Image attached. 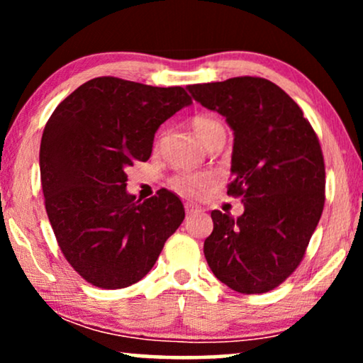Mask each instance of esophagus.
I'll use <instances>...</instances> for the list:
<instances>
[{"instance_id":"esophagus-1","label":"esophagus","mask_w":363,"mask_h":363,"mask_svg":"<svg viewBox=\"0 0 363 363\" xmlns=\"http://www.w3.org/2000/svg\"><path fill=\"white\" fill-rule=\"evenodd\" d=\"M185 211H186V216H190V215H193V213L201 211V208L195 206L193 203H185Z\"/></svg>"}]
</instances>
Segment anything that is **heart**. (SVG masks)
Listing matches in <instances>:
<instances>
[{
	"label": "heart",
	"mask_w": 363,
	"mask_h": 363,
	"mask_svg": "<svg viewBox=\"0 0 363 363\" xmlns=\"http://www.w3.org/2000/svg\"><path fill=\"white\" fill-rule=\"evenodd\" d=\"M191 128L198 140L206 148H210L213 143L225 140L226 130L223 122L216 116H198L191 121ZM215 175L210 172H198V173H178L173 177L172 185L175 190L185 193L188 196H196L201 191H205L208 186L213 185Z\"/></svg>",
	"instance_id": "b5f03b06"
}]
</instances>
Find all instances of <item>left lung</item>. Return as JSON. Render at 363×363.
<instances>
[{"mask_svg": "<svg viewBox=\"0 0 363 363\" xmlns=\"http://www.w3.org/2000/svg\"><path fill=\"white\" fill-rule=\"evenodd\" d=\"M188 91L235 132L228 195L245 203L240 218L211 211L208 266L241 294L272 291L301 264L324 210L319 138L301 107L267 79L233 77Z\"/></svg>", "mask_w": 363, "mask_h": 363, "instance_id": "1", "label": "left lung"}]
</instances>
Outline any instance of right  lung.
I'll use <instances>...</instances> for the list:
<instances>
[{
    "label": "right lung",
    "mask_w": 363,
    "mask_h": 363,
    "mask_svg": "<svg viewBox=\"0 0 363 363\" xmlns=\"http://www.w3.org/2000/svg\"><path fill=\"white\" fill-rule=\"evenodd\" d=\"M191 97L183 87H153L96 77L56 107L39 150L48 218L64 257L101 289L140 281L185 218L182 201L158 190L128 195L127 167L147 162L158 127Z\"/></svg>",
    "instance_id": "1"
}]
</instances>
